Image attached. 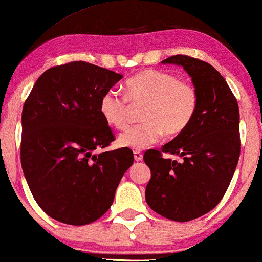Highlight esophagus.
I'll list each match as a JSON object with an SVG mask.
<instances>
[{
  "label": "esophagus",
  "instance_id": "34e87169",
  "mask_svg": "<svg viewBox=\"0 0 262 262\" xmlns=\"http://www.w3.org/2000/svg\"><path fill=\"white\" fill-rule=\"evenodd\" d=\"M134 157H135V161H142V159H143V154L141 152V151H137V150H136V151H134Z\"/></svg>",
  "mask_w": 262,
  "mask_h": 262
}]
</instances>
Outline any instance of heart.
I'll use <instances>...</instances> for the list:
<instances>
[{
	"instance_id": "heart-1",
	"label": "heart",
	"mask_w": 262,
	"mask_h": 262,
	"mask_svg": "<svg viewBox=\"0 0 262 262\" xmlns=\"http://www.w3.org/2000/svg\"><path fill=\"white\" fill-rule=\"evenodd\" d=\"M128 103L144 105L142 124L131 126L119 136V144L144 149L166 134L175 137L187 128L198 110L199 95L194 85L161 70H143L125 82L124 96L108 91L101 96L99 111L110 126L123 130L128 123Z\"/></svg>"
}]
</instances>
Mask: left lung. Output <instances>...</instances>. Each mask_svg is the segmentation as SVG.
<instances>
[{
    "mask_svg": "<svg viewBox=\"0 0 262 262\" xmlns=\"http://www.w3.org/2000/svg\"><path fill=\"white\" fill-rule=\"evenodd\" d=\"M163 64L184 67L198 92L199 103L191 125L161 150L145 151L151 170L145 200L168 220L188 222L217 206L237 166L238 103L224 77L209 63L186 55L168 57ZM179 155L181 161L163 157Z\"/></svg>",
    "mask_w": 262,
    "mask_h": 262,
    "instance_id": "1",
    "label": "left lung"
}]
</instances>
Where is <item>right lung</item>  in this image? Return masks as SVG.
I'll use <instances>...</instances> for the list:
<instances>
[{
	"label": "right lung",
	"instance_id": "right-lung-1",
	"mask_svg": "<svg viewBox=\"0 0 262 262\" xmlns=\"http://www.w3.org/2000/svg\"><path fill=\"white\" fill-rule=\"evenodd\" d=\"M120 78L112 70L76 60L42 73L25 101L21 166L35 202L60 223L99 220L134 163L128 148L94 154L116 139L99 103Z\"/></svg>",
	"mask_w": 262,
	"mask_h": 262
}]
</instances>
